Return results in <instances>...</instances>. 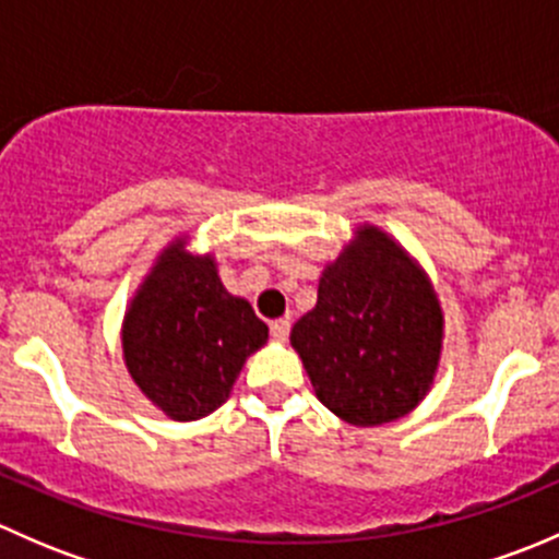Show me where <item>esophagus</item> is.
I'll return each mask as SVG.
<instances>
[{
    "instance_id": "obj_1",
    "label": "esophagus",
    "mask_w": 559,
    "mask_h": 559,
    "mask_svg": "<svg viewBox=\"0 0 559 559\" xmlns=\"http://www.w3.org/2000/svg\"><path fill=\"white\" fill-rule=\"evenodd\" d=\"M289 330H292V321L289 319L270 321V335H273L275 341H286V337H289Z\"/></svg>"
}]
</instances>
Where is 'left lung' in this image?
I'll return each mask as SVG.
<instances>
[{
  "mask_svg": "<svg viewBox=\"0 0 559 559\" xmlns=\"http://www.w3.org/2000/svg\"><path fill=\"white\" fill-rule=\"evenodd\" d=\"M441 306L425 273L384 233L365 227L319 281V297L292 326L316 397L359 427L408 414L432 384Z\"/></svg>",
  "mask_w": 559,
  "mask_h": 559,
  "instance_id": "1",
  "label": "left lung"
}]
</instances>
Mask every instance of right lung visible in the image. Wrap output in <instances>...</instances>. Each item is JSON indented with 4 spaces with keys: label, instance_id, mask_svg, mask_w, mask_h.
<instances>
[{
    "label": "right lung",
    "instance_id": "1",
    "mask_svg": "<svg viewBox=\"0 0 559 559\" xmlns=\"http://www.w3.org/2000/svg\"><path fill=\"white\" fill-rule=\"evenodd\" d=\"M267 324L224 289L211 257L180 246L162 253L123 321V359L134 384L175 421L213 414L229 397Z\"/></svg>",
    "mask_w": 559,
    "mask_h": 559
}]
</instances>
